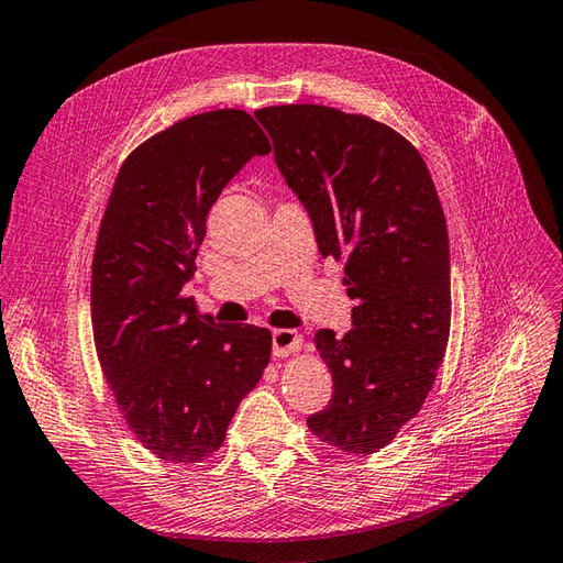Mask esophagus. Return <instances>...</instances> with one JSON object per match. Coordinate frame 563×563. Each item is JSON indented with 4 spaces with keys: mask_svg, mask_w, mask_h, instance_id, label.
I'll use <instances>...</instances> for the list:
<instances>
[{
    "mask_svg": "<svg viewBox=\"0 0 563 563\" xmlns=\"http://www.w3.org/2000/svg\"><path fill=\"white\" fill-rule=\"evenodd\" d=\"M301 347V338L297 330L290 328H278L273 330V356H287L295 354Z\"/></svg>",
    "mask_w": 563,
    "mask_h": 563,
    "instance_id": "34e87169",
    "label": "esophagus"
}]
</instances>
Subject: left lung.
<instances>
[{
	"label": "left lung",
	"instance_id": "1",
	"mask_svg": "<svg viewBox=\"0 0 563 563\" xmlns=\"http://www.w3.org/2000/svg\"><path fill=\"white\" fill-rule=\"evenodd\" d=\"M285 183L305 205L319 252L344 262L352 330L313 342L333 373L316 438L373 454L411 421L450 340V240L413 144L390 125L319 104L254 111Z\"/></svg>",
	"mask_w": 563,
	"mask_h": 563
}]
</instances>
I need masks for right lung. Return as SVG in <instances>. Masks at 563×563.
<instances>
[{"instance_id": "1", "label": "right lung", "mask_w": 563, "mask_h": 563, "mask_svg": "<svg viewBox=\"0 0 563 563\" xmlns=\"http://www.w3.org/2000/svg\"><path fill=\"white\" fill-rule=\"evenodd\" d=\"M268 152L247 111L183 119L125 158L99 225L90 299L99 364L128 428L170 464L219 450L268 366L271 330L219 325L183 295L213 201Z\"/></svg>"}]
</instances>
